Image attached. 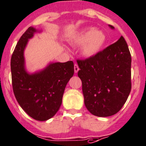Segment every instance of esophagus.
I'll return each mask as SVG.
<instances>
[{
  "label": "esophagus",
  "mask_w": 146,
  "mask_h": 146,
  "mask_svg": "<svg viewBox=\"0 0 146 146\" xmlns=\"http://www.w3.org/2000/svg\"><path fill=\"white\" fill-rule=\"evenodd\" d=\"M78 70H79L78 66V64H76L74 65V71H75V73H77L78 72Z\"/></svg>",
  "instance_id": "obj_1"
}]
</instances>
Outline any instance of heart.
<instances>
[{"mask_svg":"<svg viewBox=\"0 0 146 146\" xmlns=\"http://www.w3.org/2000/svg\"><path fill=\"white\" fill-rule=\"evenodd\" d=\"M70 42L73 45L81 46L80 54L85 58H92L96 56L104 46L106 35L102 31L97 30L95 27L82 29L75 35Z\"/></svg>","mask_w":146,"mask_h":146,"instance_id":"heart-1","label":"heart"}]
</instances>
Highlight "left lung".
Returning <instances> with one entry per match:
<instances>
[{
  "mask_svg": "<svg viewBox=\"0 0 146 146\" xmlns=\"http://www.w3.org/2000/svg\"><path fill=\"white\" fill-rule=\"evenodd\" d=\"M109 27L114 29L113 26ZM78 76L82 81L84 102L93 115L107 117L117 114L131 89V56L123 36L96 56L78 60Z\"/></svg>",
  "mask_w": 146,
  "mask_h": 146,
  "instance_id": "8db88e82",
  "label": "left lung"
}]
</instances>
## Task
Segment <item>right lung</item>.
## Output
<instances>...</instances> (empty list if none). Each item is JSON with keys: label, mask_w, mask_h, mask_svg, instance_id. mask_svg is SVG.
<instances>
[{"label": "right lung", "mask_w": 146, "mask_h": 146, "mask_svg": "<svg viewBox=\"0 0 146 146\" xmlns=\"http://www.w3.org/2000/svg\"><path fill=\"white\" fill-rule=\"evenodd\" d=\"M41 32L33 27L28 28L15 48L10 66L13 92L17 102L29 117L46 121L61 107L65 88L74 74V65L72 61L51 62L39 71L27 72L25 49L29 39Z\"/></svg>", "instance_id": "obj_1"}]
</instances>
